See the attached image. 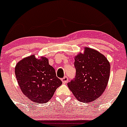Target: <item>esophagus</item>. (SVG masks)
Returning a JSON list of instances; mask_svg holds the SVG:
<instances>
[{"label":"esophagus","instance_id":"1","mask_svg":"<svg viewBox=\"0 0 127 127\" xmlns=\"http://www.w3.org/2000/svg\"><path fill=\"white\" fill-rule=\"evenodd\" d=\"M68 77H67V76H64L63 78L61 79V80H62L63 84H66V83H67V81H68Z\"/></svg>","mask_w":127,"mask_h":127}]
</instances>
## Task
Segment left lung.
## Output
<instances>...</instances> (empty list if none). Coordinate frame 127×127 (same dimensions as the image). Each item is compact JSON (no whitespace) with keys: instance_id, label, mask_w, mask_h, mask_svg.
Returning a JSON list of instances; mask_svg holds the SVG:
<instances>
[{"instance_id":"obj_1","label":"left lung","mask_w":127,"mask_h":127,"mask_svg":"<svg viewBox=\"0 0 127 127\" xmlns=\"http://www.w3.org/2000/svg\"><path fill=\"white\" fill-rule=\"evenodd\" d=\"M75 78L67 84L77 99L89 103L99 98L106 89L110 75V64L98 51L85 48L75 57Z\"/></svg>"}]
</instances>
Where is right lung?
<instances>
[{
    "label": "right lung",
    "mask_w": 127,
    "mask_h": 127,
    "mask_svg": "<svg viewBox=\"0 0 127 127\" xmlns=\"http://www.w3.org/2000/svg\"><path fill=\"white\" fill-rule=\"evenodd\" d=\"M15 75L23 93L32 101L45 103L53 96L62 82L48 59L34 55L23 59L15 67Z\"/></svg>",
    "instance_id": "add662e5"
}]
</instances>
